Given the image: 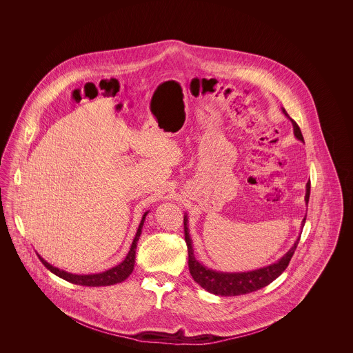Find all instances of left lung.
<instances>
[{
  "label": "left lung",
  "instance_id": "1",
  "mask_svg": "<svg viewBox=\"0 0 353 353\" xmlns=\"http://www.w3.org/2000/svg\"><path fill=\"white\" fill-rule=\"evenodd\" d=\"M285 117L288 114L283 110ZM290 118V117H288ZM292 125H294V134L295 136L302 140L303 134L299 125L291 119ZM310 190H311V183H307V192H305V202L308 203L310 200ZM305 222V219H303V223ZM184 233L185 242L188 246V266H189V272L194 282H197L205 288L206 291L221 295V296H235V295H243L249 294L252 291L261 290L265 285H270L272 281H275L288 266L294 252L296 250V246L299 243V239L294 243L291 250L285 254L283 258H281L276 263H272L268 268L263 269L254 270V271H248V272H219L214 270L208 269L199 263V261L194 258L193 249H192V239L189 236V232L186 228V217L184 219Z\"/></svg>",
  "mask_w": 353,
  "mask_h": 353
}]
</instances>
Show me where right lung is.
<instances>
[{"label": "right lung", "instance_id": "add662e5", "mask_svg": "<svg viewBox=\"0 0 353 353\" xmlns=\"http://www.w3.org/2000/svg\"><path fill=\"white\" fill-rule=\"evenodd\" d=\"M147 213H148V212H147ZM147 213H144V216H143V219H141V222H140V225H139V229H137L136 235H134V242H132V245H131V250L127 254L125 259H124L120 265H118V266H115V268H112V269L107 270V271L101 272V274H92V275H74V274H68L66 271H62V270L57 269V268H52L46 261H43L39 255H38V256H39L41 262L45 265L46 269L50 270L51 272L55 274L57 276H59V278H62V279H65V281H68V282H71V283H74V285H90V287L117 285V283H120V282L125 281V279L130 276V274L132 272V270H134L136 245H137V241H139L140 234H141V229H143L144 219H145Z\"/></svg>", "mask_w": 353, "mask_h": 353}]
</instances>
